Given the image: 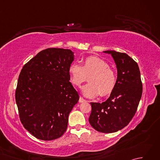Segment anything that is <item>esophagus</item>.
<instances>
[{"label":"esophagus","mask_w":160,"mask_h":160,"mask_svg":"<svg viewBox=\"0 0 160 160\" xmlns=\"http://www.w3.org/2000/svg\"><path fill=\"white\" fill-rule=\"evenodd\" d=\"M86 102V100H84L83 98L80 97V98H79V102Z\"/></svg>","instance_id":"esophagus-1"}]
</instances>
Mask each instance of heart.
Instances as JSON below:
<instances>
[{"label": "heart", "instance_id": "1", "mask_svg": "<svg viewBox=\"0 0 160 160\" xmlns=\"http://www.w3.org/2000/svg\"><path fill=\"white\" fill-rule=\"evenodd\" d=\"M70 80L74 86L80 87L89 77V84L82 88V92L87 98L100 95L107 96L114 90L117 83L115 71L109 67L106 61L96 56H89L83 60L82 67L77 64L69 68Z\"/></svg>", "mask_w": 160, "mask_h": 160}]
</instances>
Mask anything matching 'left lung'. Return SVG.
<instances>
[{
	"mask_svg": "<svg viewBox=\"0 0 160 160\" xmlns=\"http://www.w3.org/2000/svg\"><path fill=\"white\" fill-rule=\"evenodd\" d=\"M111 54L118 69L117 83L104 102H91L89 122L101 132H116L127 126L133 118L142 94V83L138 63L127 53L105 51Z\"/></svg>",
	"mask_w": 160,
	"mask_h": 160,
	"instance_id": "1",
	"label": "left lung"
}]
</instances>
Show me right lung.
<instances>
[{"label": "right lung", "instance_id": "add662e5", "mask_svg": "<svg viewBox=\"0 0 160 160\" xmlns=\"http://www.w3.org/2000/svg\"><path fill=\"white\" fill-rule=\"evenodd\" d=\"M74 60L70 49L48 48L23 66L16 89V102L23 127L35 138H60L79 95L69 82Z\"/></svg>", "mask_w": 160, "mask_h": 160}]
</instances>
